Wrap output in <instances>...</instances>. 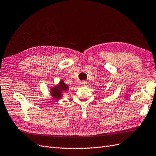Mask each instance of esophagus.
Wrapping results in <instances>:
<instances>
[{
    "label": "esophagus",
    "instance_id": "1",
    "mask_svg": "<svg viewBox=\"0 0 156 156\" xmlns=\"http://www.w3.org/2000/svg\"><path fill=\"white\" fill-rule=\"evenodd\" d=\"M87 84V82L86 81H82L80 82V85L82 86H86Z\"/></svg>",
    "mask_w": 156,
    "mask_h": 156
}]
</instances>
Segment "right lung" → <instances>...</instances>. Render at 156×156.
Here are the masks:
<instances>
[{"mask_svg":"<svg viewBox=\"0 0 156 156\" xmlns=\"http://www.w3.org/2000/svg\"><path fill=\"white\" fill-rule=\"evenodd\" d=\"M68 90V86L65 84L62 80H61L58 86L53 87L51 88V95L54 99L58 100L62 97L63 93L66 92Z\"/></svg>","mask_w":156,"mask_h":156,"instance_id":"right-lung-1","label":"right lung"}]
</instances>
